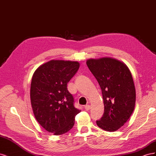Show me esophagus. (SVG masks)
Listing matches in <instances>:
<instances>
[{
  "instance_id": "esophagus-1",
  "label": "esophagus",
  "mask_w": 156,
  "mask_h": 156,
  "mask_svg": "<svg viewBox=\"0 0 156 156\" xmlns=\"http://www.w3.org/2000/svg\"><path fill=\"white\" fill-rule=\"evenodd\" d=\"M84 108H85V109H86L87 111H88V110L90 109V105H87L84 106Z\"/></svg>"
}]
</instances>
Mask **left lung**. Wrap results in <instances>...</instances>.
I'll return each mask as SVG.
<instances>
[{
    "label": "left lung",
    "instance_id": "left-lung-1",
    "mask_svg": "<svg viewBox=\"0 0 156 156\" xmlns=\"http://www.w3.org/2000/svg\"><path fill=\"white\" fill-rule=\"evenodd\" d=\"M87 64L100 84L104 103V113L96 124L105 131H117L135 108L136 90L130 70L123 62L107 56L88 59Z\"/></svg>",
    "mask_w": 156,
    "mask_h": 156
}]
</instances>
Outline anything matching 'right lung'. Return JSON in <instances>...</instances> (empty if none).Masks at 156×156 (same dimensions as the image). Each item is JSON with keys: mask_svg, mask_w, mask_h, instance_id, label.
I'll use <instances>...</instances> for the list:
<instances>
[{"mask_svg": "<svg viewBox=\"0 0 156 156\" xmlns=\"http://www.w3.org/2000/svg\"><path fill=\"white\" fill-rule=\"evenodd\" d=\"M77 61L51 60L37 68L30 84L33 113L42 127L55 135L72 128L81 111L73 106L67 84L79 68Z\"/></svg>", "mask_w": 156, "mask_h": 156, "instance_id": "1", "label": "right lung"}]
</instances>
